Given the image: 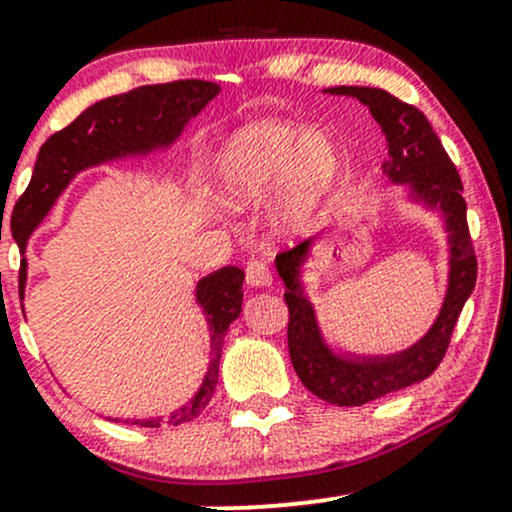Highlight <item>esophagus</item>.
I'll return each mask as SVG.
<instances>
[{
    "label": "esophagus",
    "mask_w": 512,
    "mask_h": 512,
    "mask_svg": "<svg viewBox=\"0 0 512 512\" xmlns=\"http://www.w3.org/2000/svg\"><path fill=\"white\" fill-rule=\"evenodd\" d=\"M245 274H248L250 289H269L272 286V274H269V269L262 262H248Z\"/></svg>",
    "instance_id": "1"
}]
</instances>
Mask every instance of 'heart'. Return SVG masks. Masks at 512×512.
I'll list each match as a JSON object with an SVG mask.
<instances>
[{
  "instance_id": "heart-1",
  "label": "heart",
  "mask_w": 512,
  "mask_h": 512,
  "mask_svg": "<svg viewBox=\"0 0 512 512\" xmlns=\"http://www.w3.org/2000/svg\"><path fill=\"white\" fill-rule=\"evenodd\" d=\"M342 146L322 129L260 120L226 137L211 161V178L233 209L274 199L272 221L281 231H298L313 221L342 173Z\"/></svg>"
}]
</instances>
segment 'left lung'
Here are the masks:
<instances>
[{
	"instance_id": "1",
	"label": "left lung",
	"mask_w": 512,
	"mask_h": 512,
	"mask_svg": "<svg viewBox=\"0 0 512 512\" xmlns=\"http://www.w3.org/2000/svg\"><path fill=\"white\" fill-rule=\"evenodd\" d=\"M325 93L356 98L370 110L387 142L383 173L392 185L404 187V202L436 216L448 252V276L436 320L414 344L390 354H361L327 339L305 281V267L322 236L276 257V274L286 286L289 354L298 378L327 404L361 407L421 383L438 368L448 351L457 317L477 284V257L467 228L462 180L426 115L383 88L334 86L325 88Z\"/></svg>"
}]
</instances>
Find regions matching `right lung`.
<instances>
[{
  "label": "right lung",
  "instance_id": "add662e5",
  "mask_svg": "<svg viewBox=\"0 0 512 512\" xmlns=\"http://www.w3.org/2000/svg\"><path fill=\"white\" fill-rule=\"evenodd\" d=\"M221 93L214 81L185 79L173 84L134 88L120 96L98 101L81 113L69 127L40 146L28 190L14 207V238L21 250V301L28 284V240L50 216L67 187L84 170L113 166L122 161H146L154 154H168L178 144L190 120L202 113ZM243 281L240 267L216 269L195 284V305L207 320L209 363L202 385L192 399L168 416L125 419L127 424L158 428L161 424H187L197 419L214 397L219 383V363L228 327L243 310ZM120 421V419H117Z\"/></svg>",
  "mask_w": 512,
  "mask_h": 512
}]
</instances>
